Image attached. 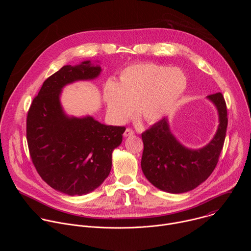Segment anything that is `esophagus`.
Instances as JSON below:
<instances>
[{
	"mask_svg": "<svg viewBox=\"0 0 251 251\" xmlns=\"http://www.w3.org/2000/svg\"><path fill=\"white\" fill-rule=\"evenodd\" d=\"M134 131L131 129V128H127L126 130H125V132H124V137H128V136H132V135H134Z\"/></svg>",
	"mask_w": 251,
	"mask_h": 251,
	"instance_id": "obj_1",
	"label": "esophagus"
}]
</instances>
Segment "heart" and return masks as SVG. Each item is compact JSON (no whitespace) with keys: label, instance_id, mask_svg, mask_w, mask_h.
I'll return each mask as SVG.
<instances>
[{"label":"heart","instance_id":"obj_1","mask_svg":"<svg viewBox=\"0 0 251 251\" xmlns=\"http://www.w3.org/2000/svg\"><path fill=\"white\" fill-rule=\"evenodd\" d=\"M187 86L181 70L156 63H138L125 68L120 83L109 80L104 86V101L110 118L125 123L134 113L148 123L163 118Z\"/></svg>","mask_w":251,"mask_h":251}]
</instances>
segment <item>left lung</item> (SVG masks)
<instances>
[{"instance_id": "left-lung-1", "label": "left lung", "mask_w": 251, "mask_h": 251, "mask_svg": "<svg viewBox=\"0 0 251 251\" xmlns=\"http://www.w3.org/2000/svg\"><path fill=\"white\" fill-rule=\"evenodd\" d=\"M207 98L217 106L220 125L205 147L190 150L181 145L171 133L166 118L142 133V171L156 188L172 194L186 193L204 182L216 169L226 139L227 110L221 92Z\"/></svg>"}]
</instances>
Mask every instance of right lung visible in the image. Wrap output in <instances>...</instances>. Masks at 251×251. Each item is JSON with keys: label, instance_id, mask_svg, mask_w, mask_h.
<instances>
[{"label": "right lung", "instance_id": "add662e5", "mask_svg": "<svg viewBox=\"0 0 251 251\" xmlns=\"http://www.w3.org/2000/svg\"><path fill=\"white\" fill-rule=\"evenodd\" d=\"M100 66L83 61L64 65L47 78L30 104L26 140L32 164L52 189L81 196L98 188L108 176L112 152L122 142L125 127L107 126L92 117H67L60 106L61 88L76 80L93 79Z\"/></svg>", "mask_w": 251, "mask_h": 251}]
</instances>
